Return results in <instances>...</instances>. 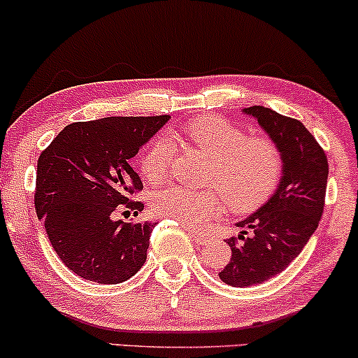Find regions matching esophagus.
Wrapping results in <instances>:
<instances>
[{
    "mask_svg": "<svg viewBox=\"0 0 358 358\" xmlns=\"http://www.w3.org/2000/svg\"><path fill=\"white\" fill-rule=\"evenodd\" d=\"M187 231H188V235H190V238H192V240H195L196 243H200V245H205L206 242H208V235L201 234V231H198L196 228H193V227H188V228H187Z\"/></svg>",
    "mask_w": 358,
    "mask_h": 358,
    "instance_id": "obj_1",
    "label": "esophagus"
}]
</instances>
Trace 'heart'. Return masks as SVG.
<instances>
[{
  "instance_id": "obj_1",
  "label": "heart",
  "mask_w": 358,
  "mask_h": 358,
  "mask_svg": "<svg viewBox=\"0 0 358 358\" xmlns=\"http://www.w3.org/2000/svg\"><path fill=\"white\" fill-rule=\"evenodd\" d=\"M180 138L215 162L208 178L215 188L203 192L180 185L160 188L150 200L157 217L198 227L222 213L225 201L234 213H252L277 193L285 173V158L273 138L248 136L242 127L220 116L192 120L180 130ZM171 153L173 145L168 138H155L138 162L141 176L155 185L165 182Z\"/></svg>"
}]
</instances>
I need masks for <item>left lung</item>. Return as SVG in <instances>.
<instances>
[{
	"label": "left lung",
	"mask_w": 358,
	"mask_h": 358,
	"mask_svg": "<svg viewBox=\"0 0 358 358\" xmlns=\"http://www.w3.org/2000/svg\"><path fill=\"white\" fill-rule=\"evenodd\" d=\"M262 128L277 141L285 158L278 190L257 213L240 222L242 235L227 243L231 258L218 273L231 287H252L283 272L317 230L325 206L329 160L302 122L265 106H250Z\"/></svg>",
	"instance_id": "8db88e82"
}]
</instances>
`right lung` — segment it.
<instances>
[{
	"instance_id": "right-lung-1",
	"label": "right lung",
	"mask_w": 358,
	"mask_h": 358,
	"mask_svg": "<svg viewBox=\"0 0 358 358\" xmlns=\"http://www.w3.org/2000/svg\"><path fill=\"white\" fill-rule=\"evenodd\" d=\"M170 116H110L64 127L38 158L34 210L56 255L71 272L98 283L133 277L146 260L155 223L113 220L116 210H143L130 166L141 145Z\"/></svg>"
}]
</instances>
